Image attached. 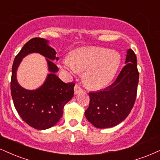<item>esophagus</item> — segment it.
I'll use <instances>...</instances> for the list:
<instances>
[{
    "label": "esophagus",
    "mask_w": 160,
    "mask_h": 160,
    "mask_svg": "<svg viewBox=\"0 0 160 160\" xmlns=\"http://www.w3.org/2000/svg\"><path fill=\"white\" fill-rule=\"evenodd\" d=\"M74 91H75V94H78L79 93V92L83 91V90H82V88H80L78 84H76L74 88Z\"/></svg>",
    "instance_id": "esophagus-1"
}]
</instances>
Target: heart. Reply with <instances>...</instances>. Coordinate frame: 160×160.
Masks as SVG:
<instances>
[{
  "label": "heart",
  "instance_id": "b5f03b06",
  "mask_svg": "<svg viewBox=\"0 0 160 160\" xmlns=\"http://www.w3.org/2000/svg\"><path fill=\"white\" fill-rule=\"evenodd\" d=\"M121 62V57L115 51L101 47L77 49L70 58L63 60L62 68L73 75L84 72L87 85L92 89H101L113 80Z\"/></svg>",
  "mask_w": 160,
  "mask_h": 160
}]
</instances>
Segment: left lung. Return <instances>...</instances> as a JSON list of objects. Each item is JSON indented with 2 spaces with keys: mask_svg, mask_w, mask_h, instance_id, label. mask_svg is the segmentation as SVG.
<instances>
[{
  "mask_svg": "<svg viewBox=\"0 0 160 160\" xmlns=\"http://www.w3.org/2000/svg\"><path fill=\"white\" fill-rule=\"evenodd\" d=\"M136 54L127 51L125 64L115 82L103 90L89 93V107L85 117L94 127L108 128L117 125L131 113L137 97L139 82Z\"/></svg>",
  "mask_w": 160,
  "mask_h": 160,
  "instance_id": "obj_1",
  "label": "left lung"
}]
</instances>
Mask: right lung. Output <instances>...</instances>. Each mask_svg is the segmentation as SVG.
Returning a JSON list of instances; mask_svg holds the SVG:
<instances>
[{"instance_id": "add662e5", "label": "right lung", "mask_w": 160, "mask_h": 160, "mask_svg": "<svg viewBox=\"0 0 160 160\" xmlns=\"http://www.w3.org/2000/svg\"><path fill=\"white\" fill-rule=\"evenodd\" d=\"M49 41L33 38L24 44L14 60L12 68L11 94L18 113L27 125L38 130L48 129L60 120L64 105L73 97L74 82L64 83L56 75L58 60L56 52L48 45ZM32 52L47 58L50 73L38 89L26 90L17 83L16 72L22 58Z\"/></svg>"}]
</instances>
